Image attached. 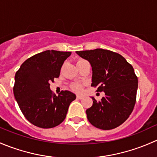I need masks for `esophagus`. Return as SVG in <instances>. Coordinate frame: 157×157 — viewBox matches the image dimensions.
Listing matches in <instances>:
<instances>
[{
    "label": "esophagus",
    "mask_w": 157,
    "mask_h": 157,
    "mask_svg": "<svg viewBox=\"0 0 157 157\" xmlns=\"http://www.w3.org/2000/svg\"><path fill=\"white\" fill-rule=\"evenodd\" d=\"M83 98V96H82V95H77V99H82Z\"/></svg>",
    "instance_id": "1"
}]
</instances>
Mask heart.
<instances>
[{
	"label": "heart",
	"mask_w": 157,
	"mask_h": 157,
	"mask_svg": "<svg viewBox=\"0 0 157 157\" xmlns=\"http://www.w3.org/2000/svg\"><path fill=\"white\" fill-rule=\"evenodd\" d=\"M84 61V60H80V61H78L77 62H80V61ZM71 89H72V90H74V91L75 92H80V90H81L82 86L81 85L79 84V83H74V84H73L72 86H71Z\"/></svg>",
	"instance_id": "1"
}]
</instances>
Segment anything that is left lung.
Returning <instances> with one entry per match:
<instances>
[{"label": "left lung", "instance_id": "obj_1", "mask_svg": "<svg viewBox=\"0 0 157 157\" xmlns=\"http://www.w3.org/2000/svg\"><path fill=\"white\" fill-rule=\"evenodd\" d=\"M90 63L93 71L91 86L105 96L86 109L88 121L96 128L110 130L127 120L136 102L138 80L132 66L121 55L109 50L96 48L76 52Z\"/></svg>", "mask_w": 157, "mask_h": 157}]
</instances>
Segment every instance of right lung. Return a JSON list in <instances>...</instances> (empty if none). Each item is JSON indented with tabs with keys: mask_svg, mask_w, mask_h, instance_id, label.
<instances>
[{
	"mask_svg": "<svg viewBox=\"0 0 157 157\" xmlns=\"http://www.w3.org/2000/svg\"><path fill=\"white\" fill-rule=\"evenodd\" d=\"M71 55V52L45 51L28 58L16 73L14 97L25 118L37 127L51 128L61 124L76 99L68 90L54 95L49 84L59 77L61 66Z\"/></svg>",
	"mask_w": 157,
	"mask_h": 157,
	"instance_id": "obj_1",
	"label": "right lung"
}]
</instances>
